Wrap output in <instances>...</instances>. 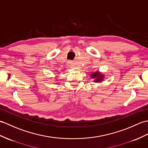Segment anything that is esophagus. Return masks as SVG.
I'll list each match as a JSON object with an SVG mask.
<instances>
[{"label":"esophagus","instance_id":"obj_1","mask_svg":"<svg viewBox=\"0 0 148 148\" xmlns=\"http://www.w3.org/2000/svg\"><path fill=\"white\" fill-rule=\"evenodd\" d=\"M67 66L69 67H73V62L71 61H69L67 64Z\"/></svg>","mask_w":148,"mask_h":148}]
</instances>
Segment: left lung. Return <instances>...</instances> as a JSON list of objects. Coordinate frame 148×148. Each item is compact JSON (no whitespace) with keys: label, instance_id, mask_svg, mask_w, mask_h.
I'll return each instance as SVG.
<instances>
[{"label":"left lung","instance_id":"left-lung-1","mask_svg":"<svg viewBox=\"0 0 148 148\" xmlns=\"http://www.w3.org/2000/svg\"><path fill=\"white\" fill-rule=\"evenodd\" d=\"M91 77L94 78L95 79L94 80L95 82H100L103 81L104 79V75L102 74L100 72L96 71L93 73L91 74Z\"/></svg>","mask_w":148,"mask_h":148}]
</instances>
